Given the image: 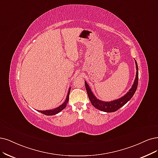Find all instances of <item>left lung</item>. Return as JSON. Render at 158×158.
<instances>
[{"label":"left lung","instance_id":"8db88e82","mask_svg":"<svg viewBox=\"0 0 158 158\" xmlns=\"http://www.w3.org/2000/svg\"><path fill=\"white\" fill-rule=\"evenodd\" d=\"M135 62L137 71H136L135 79V81H134L131 88L124 96L117 99V100H113L110 102H104V101L99 100V99H98L95 96L94 93L92 92L89 85L86 82V81H85V88L87 92V94H88L89 100L93 106H94L95 108L98 109V110H102L103 112L113 113L116 111V110H118L122 106H124L128 101L131 100V98L133 97L134 94H135V92L137 88V85H138V77H139L138 66L135 60Z\"/></svg>","mask_w":158,"mask_h":158}]
</instances>
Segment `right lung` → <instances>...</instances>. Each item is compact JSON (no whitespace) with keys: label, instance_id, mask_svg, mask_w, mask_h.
Returning a JSON list of instances; mask_svg holds the SVG:
<instances>
[{"label":"right lung","instance_id":"add662e5","mask_svg":"<svg viewBox=\"0 0 158 158\" xmlns=\"http://www.w3.org/2000/svg\"><path fill=\"white\" fill-rule=\"evenodd\" d=\"M70 90H71V87H69L68 92V94L66 96V98L64 102L60 105L59 107H58L55 109H51V110H39V112H40L41 113L44 114L45 115H48V116H51V115H55L58 114V113H60L61 110H62L64 109H65V107H66V105L69 101V92Z\"/></svg>","mask_w":158,"mask_h":158}]
</instances>
